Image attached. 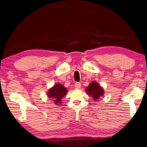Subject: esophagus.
<instances>
[{
  "mask_svg": "<svg viewBox=\"0 0 147 147\" xmlns=\"http://www.w3.org/2000/svg\"><path fill=\"white\" fill-rule=\"evenodd\" d=\"M74 87H75L76 89H80L81 87V84L80 82H76L74 84Z\"/></svg>",
  "mask_w": 147,
  "mask_h": 147,
  "instance_id": "esophagus-1",
  "label": "esophagus"
}]
</instances>
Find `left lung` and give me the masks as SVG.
Instances as JSON below:
<instances>
[{
	"instance_id": "1",
	"label": "left lung",
	"mask_w": 147,
	"mask_h": 147,
	"mask_svg": "<svg viewBox=\"0 0 147 147\" xmlns=\"http://www.w3.org/2000/svg\"><path fill=\"white\" fill-rule=\"evenodd\" d=\"M86 92L89 94V96L93 97V99L94 100L99 99V97L102 96L104 94L102 88L95 82H93L89 84L88 88L86 89Z\"/></svg>"
}]
</instances>
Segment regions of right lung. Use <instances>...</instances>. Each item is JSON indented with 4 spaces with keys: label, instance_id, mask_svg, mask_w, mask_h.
Wrapping results in <instances>:
<instances>
[{
    "label": "right lung",
    "instance_id": "obj_1",
    "mask_svg": "<svg viewBox=\"0 0 147 147\" xmlns=\"http://www.w3.org/2000/svg\"><path fill=\"white\" fill-rule=\"evenodd\" d=\"M67 93V89L60 84H57L48 92L49 98H52L55 104L61 102V98Z\"/></svg>",
    "mask_w": 147,
    "mask_h": 147
}]
</instances>
